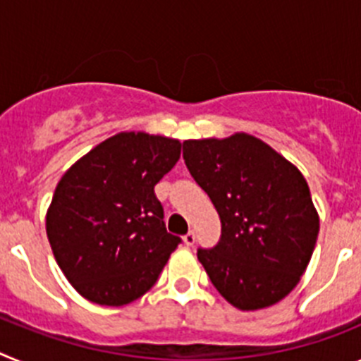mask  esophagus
I'll list each match as a JSON object with an SVG mask.
<instances>
[{"mask_svg": "<svg viewBox=\"0 0 361 361\" xmlns=\"http://www.w3.org/2000/svg\"><path fill=\"white\" fill-rule=\"evenodd\" d=\"M183 240H184V244L188 245V247H191V245L195 244V233L188 231L186 235H184V237H183Z\"/></svg>", "mask_w": 361, "mask_h": 361, "instance_id": "obj_1", "label": "esophagus"}]
</instances>
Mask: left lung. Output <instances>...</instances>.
Wrapping results in <instances>:
<instances>
[{
  "mask_svg": "<svg viewBox=\"0 0 361 361\" xmlns=\"http://www.w3.org/2000/svg\"><path fill=\"white\" fill-rule=\"evenodd\" d=\"M184 162L222 222L199 250L216 291L240 311L275 305L296 288L317 245L320 219L293 162L250 133L184 141Z\"/></svg>",
  "mask_w": 361,
  "mask_h": 361,
  "instance_id": "1",
  "label": "left lung"
}]
</instances>
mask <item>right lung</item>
<instances>
[{
    "label": "right lung",
    "mask_w": 361,
    "mask_h": 361,
    "mask_svg": "<svg viewBox=\"0 0 361 361\" xmlns=\"http://www.w3.org/2000/svg\"><path fill=\"white\" fill-rule=\"evenodd\" d=\"M178 157V139L121 132L57 183L47 237L63 275L86 300L121 307L157 282L180 238L166 231L153 188Z\"/></svg>",
    "instance_id": "obj_1"
}]
</instances>
